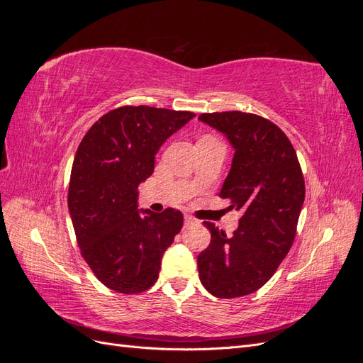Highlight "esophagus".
<instances>
[{"instance_id":"34e87169","label":"esophagus","mask_w":363,"mask_h":363,"mask_svg":"<svg viewBox=\"0 0 363 363\" xmlns=\"http://www.w3.org/2000/svg\"><path fill=\"white\" fill-rule=\"evenodd\" d=\"M199 221H196L195 218H192L191 215H184V224L186 225H194V224H196Z\"/></svg>"}]
</instances>
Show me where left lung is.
<instances>
[{"instance_id": "8db88e82", "label": "left lung", "mask_w": 363, "mask_h": 363, "mask_svg": "<svg viewBox=\"0 0 363 363\" xmlns=\"http://www.w3.org/2000/svg\"><path fill=\"white\" fill-rule=\"evenodd\" d=\"M235 150L219 196L242 218L227 236L212 223L211 244L196 257L203 286L218 298L256 292L289 252L304 203V179L288 136L271 121L244 112L201 113Z\"/></svg>"}]
</instances>
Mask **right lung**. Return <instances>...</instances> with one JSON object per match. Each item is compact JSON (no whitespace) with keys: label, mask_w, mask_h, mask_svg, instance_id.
<instances>
[{"label":"right lung","mask_w":363,"mask_h":363,"mask_svg":"<svg viewBox=\"0 0 363 363\" xmlns=\"http://www.w3.org/2000/svg\"><path fill=\"white\" fill-rule=\"evenodd\" d=\"M192 112L124 106L103 115L75 152L68 207L82 256L95 277L121 294L156 283L163 252L183 227L175 208H138V186L155 171L159 148Z\"/></svg>","instance_id":"right-lung-1"}]
</instances>
